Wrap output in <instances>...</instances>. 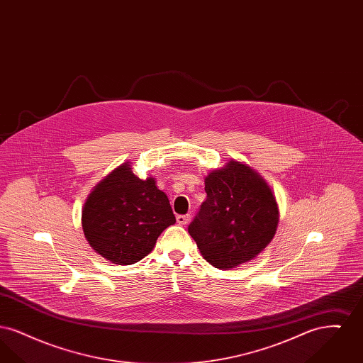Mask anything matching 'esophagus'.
<instances>
[{"instance_id": "obj_1", "label": "esophagus", "mask_w": 363, "mask_h": 363, "mask_svg": "<svg viewBox=\"0 0 363 363\" xmlns=\"http://www.w3.org/2000/svg\"><path fill=\"white\" fill-rule=\"evenodd\" d=\"M190 215H178L177 216V223L181 225H189Z\"/></svg>"}]
</instances>
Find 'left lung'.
Returning <instances> with one entry per match:
<instances>
[{"label":"left lung","instance_id":"1","mask_svg":"<svg viewBox=\"0 0 363 363\" xmlns=\"http://www.w3.org/2000/svg\"><path fill=\"white\" fill-rule=\"evenodd\" d=\"M207 200L188 227L203 257L215 268H235L257 257L279 223L277 200L265 179L230 160L206 177Z\"/></svg>","mask_w":363,"mask_h":363}]
</instances>
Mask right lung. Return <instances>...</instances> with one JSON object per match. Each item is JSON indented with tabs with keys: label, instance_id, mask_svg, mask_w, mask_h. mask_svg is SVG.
<instances>
[{
	"label": "right lung",
	"instance_id": "right-lung-1",
	"mask_svg": "<svg viewBox=\"0 0 363 363\" xmlns=\"http://www.w3.org/2000/svg\"><path fill=\"white\" fill-rule=\"evenodd\" d=\"M175 223L170 201L155 179H141L129 163L113 170L86 197L82 225L91 247L114 264L130 265L155 246Z\"/></svg>",
	"mask_w": 363,
	"mask_h": 363
}]
</instances>
